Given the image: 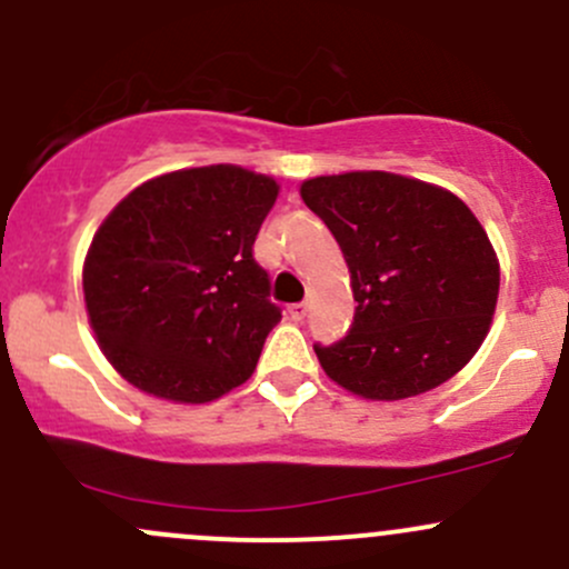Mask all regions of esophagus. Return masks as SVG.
I'll return each instance as SVG.
<instances>
[{
	"instance_id": "esophagus-1",
	"label": "esophagus",
	"mask_w": 569,
	"mask_h": 569,
	"mask_svg": "<svg viewBox=\"0 0 569 569\" xmlns=\"http://www.w3.org/2000/svg\"><path fill=\"white\" fill-rule=\"evenodd\" d=\"M286 313H289L291 321H302L305 316H308V305L295 302V305H289V310H286Z\"/></svg>"
}]
</instances>
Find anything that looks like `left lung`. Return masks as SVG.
Listing matches in <instances>:
<instances>
[{
	"label": "left lung",
	"mask_w": 569,
	"mask_h": 569,
	"mask_svg": "<svg viewBox=\"0 0 569 569\" xmlns=\"http://www.w3.org/2000/svg\"><path fill=\"white\" fill-rule=\"evenodd\" d=\"M302 201L338 239L351 272L355 325L316 357L335 385L403 400L445 385L490 330L499 259L450 190L390 171L305 179Z\"/></svg>",
	"instance_id": "1"
}]
</instances>
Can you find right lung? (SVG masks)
Instances as JSON below:
<instances>
[{
    "label": "right lung",
    "mask_w": 569,
    "mask_h": 569,
    "mask_svg": "<svg viewBox=\"0 0 569 569\" xmlns=\"http://www.w3.org/2000/svg\"><path fill=\"white\" fill-rule=\"evenodd\" d=\"M278 182L201 166L130 190L83 261V302L122 379L154 398L209 403L250 379L280 308L253 242Z\"/></svg>",
    "instance_id": "add662e5"
}]
</instances>
